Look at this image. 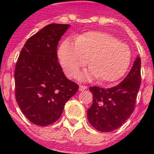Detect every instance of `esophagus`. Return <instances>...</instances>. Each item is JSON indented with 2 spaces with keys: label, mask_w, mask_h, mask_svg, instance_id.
I'll list each match as a JSON object with an SVG mask.
<instances>
[{
  "label": "esophagus",
  "mask_w": 154,
  "mask_h": 154,
  "mask_svg": "<svg viewBox=\"0 0 154 154\" xmlns=\"http://www.w3.org/2000/svg\"><path fill=\"white\" fill-rule=\"evenodd\" d=\"M86 89H87L86 85H81L79 87L80 91H84V90H85Z\"/></svg>",
  "instance_id": "obj_1"
}]
</instances>
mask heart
<instances>
[{
  "label": "heart",
  "mask_w": 154,
  "mask_h": 154,
  "mask_svg": "<svg viewBox=\"0 0 154 154\" xmlns=\"http://www.w3.org/2000/svg\"><path fill=\"white\" fill-rule=\"evenodd\" d=\"M59 57L68 76H77L89 59L90 70L87 77L110 82L125 73L131 60V52L126 44L112 35L89 32L77 37V42L65 41L60 48Z\"/></svg>",
  "instance_id": "1"
}]
</instances>
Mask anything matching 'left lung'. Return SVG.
Wrapping results in <instances>:
<instances>
[{
    "label": "left lung",
    "instance_id": "obj_1",
    "mask_svg": "<svg viewBox=\"0 0 154 154\" xmlns=\"http://www.w3.org/2000/svg\"><path fill=\"white\" fill-rule=\"evenodd\" d=\"M141 82V58L137 57L120 84L109 89L89 87L94 96L87 116L92 126L101 132L113 131L122 126L134 112Z\"/></svg>",
    "mask_w": 154,
    "mask_h": 154
}]
</instances>
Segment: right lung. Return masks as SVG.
<instances>
[{
	"mask_svg": "<svg viewBox=\"0 0 154 154\" xmlns=\"http://www.w3.org/2000/svg\"><path fill=\"white\" fill-rule=\"evenodd\" d=\"M69 25L49 24L25 42L15 66V97L28 120L39 126L57 122L79 85L57 60L58 42Z\"/></svg>",
	"mask_w": 154,
	"mask_h": 154,
	"instance_id": "obj_1",
	"label": "right lung"
}]
</instances>
